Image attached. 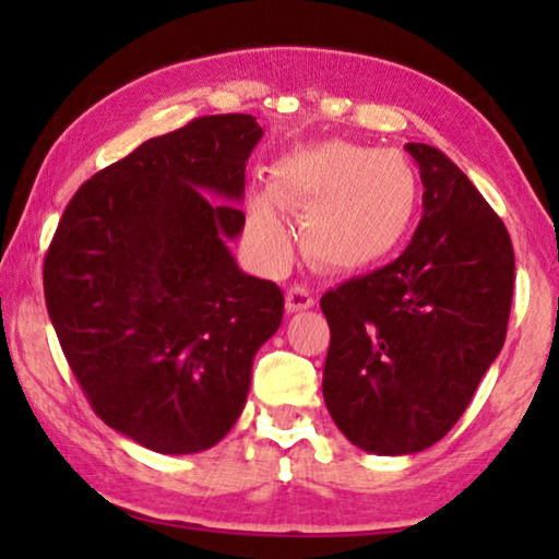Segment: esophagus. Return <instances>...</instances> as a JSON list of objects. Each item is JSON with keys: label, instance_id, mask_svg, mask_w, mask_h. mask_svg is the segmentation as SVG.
<instances>
[{"label": "esophagus", "instance_id": "obj_1", "mask_svg": "<svg viewBox=\"0 0 559 559\" xmlns=\"http://www.w3.org/2000/svg\"><path fill=\"white\" fill-rule=\"evenodd\" d=\"M316 305V297L305 285H289L287 295H285V308L287 312H300V310H310Z\"/></svg>", "mask_w": 559, "mask_h": 559}]
</instances>
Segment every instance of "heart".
<instances>
[{"mask_svg":"<svg viewBox=\"0 0 559 559\" xmlns=\"http://www.w3.org/2000/svg\"><path fill=\"white\" fill-rule=\"evenodd\" d=\"M285 205L305 213V249L320 266L358 272L400 247L419 205V175L400 150L328 140L274 165L272 190L249 198V228L270 264L295 243Z\"/></svg>","mask_w":559,"mask_h":559,"instance_id":"b5f03b06","label":"heart"}]
</instances>
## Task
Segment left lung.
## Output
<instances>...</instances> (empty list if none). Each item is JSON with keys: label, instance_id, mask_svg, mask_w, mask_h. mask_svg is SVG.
<instances>
[{"label": "left lung", "instance_id": "1", "mask_svg": "<svg viewBox=\"0 0 559 559\" xmlns=\"http://www.w3.org/2000/svg\"><path fill=\"white\" fill-rule=\"evenodd\" d=\"M423 209L409 247L320 300L331 348L323 396L338 430L377 455L445 438L507 341L514 249L453 159L409 142Z\"/></svg>", "mask_w": 559, "mask_h": 559}]
</instances>
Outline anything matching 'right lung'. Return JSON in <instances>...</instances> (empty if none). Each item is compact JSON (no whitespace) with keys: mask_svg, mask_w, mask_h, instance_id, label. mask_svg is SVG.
Wrapping results in <instances>:
<instances>
[{"mask_svg":"<svg viewBox=\"0 0 559 559\" xmlns=\"http://www.w3.org/2000/svg\"><path fill=\"white\" fill-rule=\"evenodd\" d=\"M262 134L249 114H216L152 136L83 182L45 257V305L83 394L155 453L226 438L282 323V289L228 251Z\"/></svg>","mask_w":559,"mask_h":559,"instance_id":"right-lung-1","label":"right lung"}]
</instances>
